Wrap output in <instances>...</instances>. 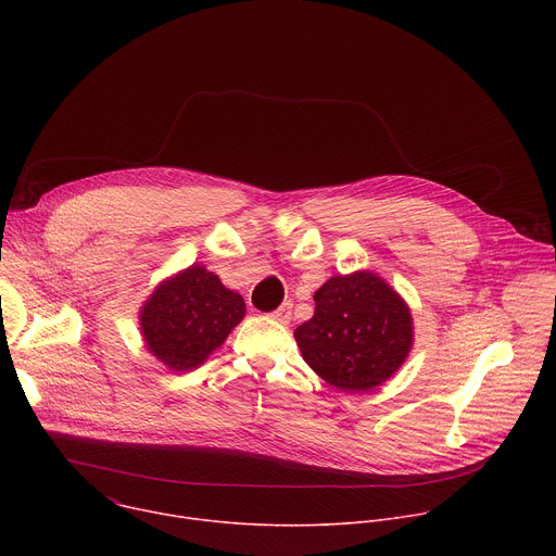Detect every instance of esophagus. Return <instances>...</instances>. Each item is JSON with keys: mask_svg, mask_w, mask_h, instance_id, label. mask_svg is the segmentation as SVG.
Here are the masks:
<instances>
[{"mask_svg": "<svg viewBox=\"0 0 556 556\" xmlns=\"http://www.w3.org/2000/svg\"><path fill=\"white\" fill-rule=\"evenodd\" d=\"M270 316H273L275 321H279V324H283V326L290 324V319H292V303H281Z\"/></svg>", "mask_w": 556, "mask_h": 556, "instance_id": "34e87169", "label": "esophagus"}]
</instances>
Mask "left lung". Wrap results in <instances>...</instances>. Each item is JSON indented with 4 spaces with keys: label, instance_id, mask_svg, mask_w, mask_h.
<instances>
[{
    "label": "left lung",
    "instance_id": "1",
    "mask_svg": "<svg viewBox=\"0 0 556 556\" xmlns=\"http://www.w3.org/2000/svg\"><path fill=\"white\" fill-rule=\"evenodd\" d=\"M314 316L294 330L303 361L332 387L365 393L403 367L414 348L407 301L371 270L330 277Z\"/></svg>",
    "mask_w": 556,
    "mask_h": 556
}]
</instances>
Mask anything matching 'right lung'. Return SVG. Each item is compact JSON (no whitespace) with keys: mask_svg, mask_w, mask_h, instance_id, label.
I'll use <instances>...</instances> for the list:
<instances>
[{"mask_svg":"<svg viewBox=\"0 0 556 556\" xmlns=\"http://www.w3.org/2000/svg\"><path fill=\"white\" fill-rule=\"evenodd\" d=\"M244 296L193 264L153 288L138 324L144 348L172 371L200 367L244 319Z\"/></svg>","mask_w":556,"mask_h":556,"instance_id":"add662e5","label":"right lung"}]
</instances>
